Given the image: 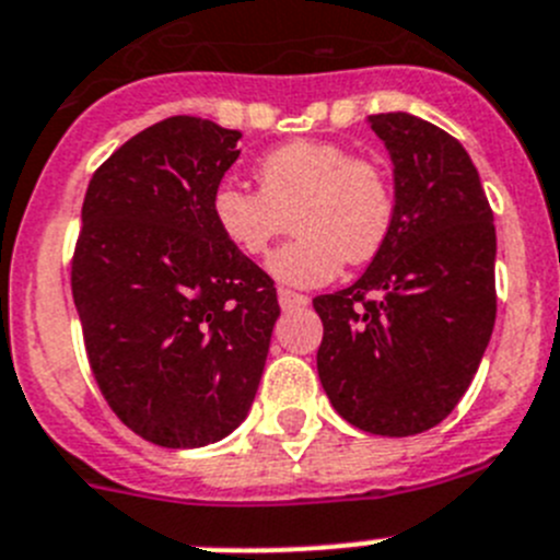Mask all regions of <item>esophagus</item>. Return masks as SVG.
<instances>
[{
	"instance_id": "esophagus-1",
	"label": "esophagus",
	"mask_w": 560,
	"mask_h": 560,
	"mask_svg": "<svg viewBox=\"0 0 560 560\" xmlns=\"http://www.w3.org/2000/svg\"><path fill=\"white\" fill-rule=\"evenodd\" d=\"M277 300H280V307H283V311L305 307L307 302H311L305 294H296V291H291V289H280V291H277Z\"/></svg>"
}]
</instances>
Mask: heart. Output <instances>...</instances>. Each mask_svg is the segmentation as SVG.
I'll return each instance as SVG.
<instances>
[{
	"label": "heart",
	"instance_id": "1",
	"mask_svg": "<svg viewBox=\"0 0 560 560\" xmlns=\"http://www.w3.org/2000/svg\"><path fill=\"white\" fill-rule=\"evenodd\" d=\"M260 191L222 183L210 217L241 255L258 258L294 219L296 235L269 258V275L289 285H322L343 260L381 255L394 228V188L381 163L330 141L296 138L266 152L255 168Z\"/></svg>",
	"mask_w": 560,
	"mask_h": 560
}]
</instances>
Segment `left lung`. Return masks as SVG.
<instances>
[{
    "mask_svg": "<svg viewBox=\"0 0 560 560\" xmlns=\"http://www.w3.org/2000/svg\"><path fill=\"white\" fill-rule=\"evenodd\" d=\"M369 125L394 163V228L350 289L314 300L316 352L338 417L417 435L458 405L497 316V233L478 168L450 132L410 113Z\"/></svg>",
    "mask_w": 560,
    "mask_h": 560,
    "instance_id": "1",
    "label": "left lung"
}]
</instances>
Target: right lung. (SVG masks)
I'll return each instance as SVG.
<instances>
[{
    "mask_svg": "<svg viewBox=\"0 0 560 560\" xmlns=\"http://www.w3.org/2000/svg\"><path fill=\"white\" fill-rule=\"evenodd\" d=\"M238 130L172 116L94 172L71 258L91 372L158 447L194 450L246 419L280 316L275 280L224 241L210 197Z\"/></svg>",
    "mask_w": 560,
    "mask_h": 560,
    "instance_id": "right-lung-1",
    "label": "right lung"
}]
</instances>
